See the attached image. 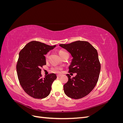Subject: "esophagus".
<instances>
[{"mask_svg":"<svg viewBox=\"0 0 123 123\" xmlns=\"http://www.w3.org/2000/svg\"><path fill=\"white\" fill-rule=\"evenodd\" d=\"M62 76V75H60V74H58V75H57V77H61Z\"/></svg>","mask_w":123,"mask_h":123,"instance_id":"obj_1","label":"esophagus"}]
</instances>
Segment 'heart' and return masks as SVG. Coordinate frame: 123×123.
<instances>
[{
  "label": "heart",
  "instance_id": "1",
  "mask_svg": "<svg viewBox=\"0 0 123 123\" xmlns=\"http://www.w3.org/2000/svg\"><path fill=\"white\" fill-rule=\"evenodd\" d=\"M66 53V52H64V51H59V55H60L61 57L62 55L63 54H64V53ZM48 55H46V58H48ZM52 71H53L54 72L58 73H59V72H61V69L60 68H59V67H54V68H53L52 69Z\"/></svg>",
  "mask_w": 123,
  "mask_h": 123
}]
</instances>
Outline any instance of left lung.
<instances>
[{
	"label": "left lung",
	"instance_id": "left-lung-1",
	"mask_svg": "<svg viewBox=\"0 0 123 123\" xmlns=\"http://www.w3.org/2000/svg\"><path fill=\"white\" fill-rule=\"evenodd\" d=\"M59 46L68 51L73 58L69 67L70 73H76L71 78L69 74L67 83L64 85L65 93L68 97L79 99L90 93L98 80L100 71L98 51L86 41L78 40Z\"/></svg>",
	"mask_w": 123,
	"mask_h": 123
}]
</instances>
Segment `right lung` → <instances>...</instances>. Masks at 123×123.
Wrapping results in <instances>:
<instances>
[{
  "instance_id": "1",
  "label": "right lung",
  "mask_w": 123,
  "mask_h": 123,
  "mask_svg": "<svg viewBox=\"0 0 123 123\" xmlns=\"http://www.w3.org/2000/svg\"><path fill=\"white\" fill-rule=\"evenodd\" d=\"M55 47L32 41L26 44L19 53L16 66L18 80L24 90L33 98H46L51 92L52 84L56 79L54 73L49 74L43 79L40 69L46 65L44 55Z\"/></svg>"
}]
</instances>
